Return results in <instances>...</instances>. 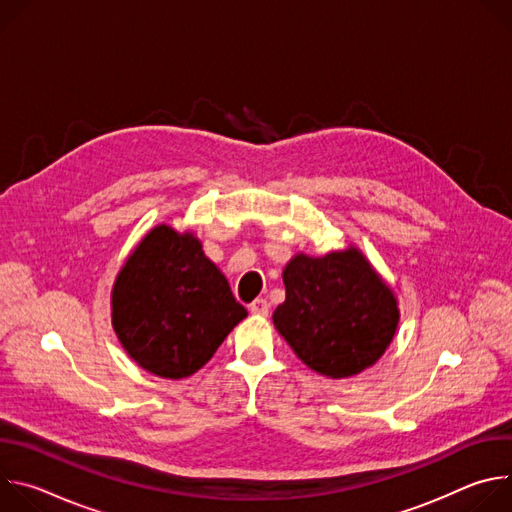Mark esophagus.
I'll list each match as a JSON object with an SVG mask.
<instances>
[{
    "mask_svg": "<svg viewBox=\"0 0 512 512\" xmlns=\"http://www.w3.org/2000/svg\"><path fill=\"white\" fill-rule=\"evenodd\" d=\"M249 312H251L253 316H267V314H269V304H267V300H263V298L255 300V302L249 306Z\"/></svg>",
    "mask_w": 512,
    "mask_h": 512,
    "instance_id": "esophagus-1",
    "label": "esophagus"
}]
</instances>
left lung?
<instances>
[{
    "label": "left lung",
    "instance_id": "obj_1",
    "mask_svg": "<svg viewBox=\"0 0 512 512\" xmlns=\"http://www.w3.org/2000/svg\"><path fill=\"white\" fill-rule=\"evenodd\" d=\"M283 283L285 302L275 308L273 326L318 375L354 377L389 348L399 302L358 247L298 253L283 267Z\"/></svg>",
    "mask_w": 512,
    "mask_h": 512
}]
</instances>
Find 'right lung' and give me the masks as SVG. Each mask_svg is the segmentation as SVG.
<instances>
[{
  "label": "right lung",
  "instance_id": "right-lung-1",
  "mask_svg": "<svg viewBox=\"0 0 512 512\" xmlns=\"http://www.w3.org/2000/svg\"><path fill=\"white\" fill-rule=\"evenodd\" d=\"M247 318L227 277L192 231L162 223L129 253L111 289V324L148 373L186 379Z\"/></svg>",
  "mask_w": 512,
  "mask_h": 512
}]
</instances>
